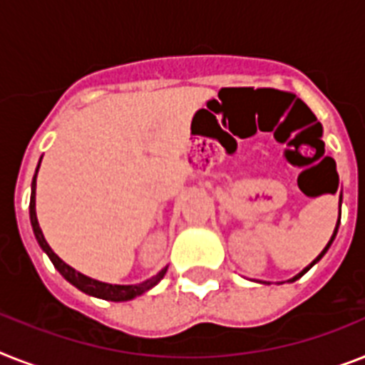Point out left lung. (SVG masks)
Segmentation results:
<instances>
[{
    "label": "left lung",
    "mask_w": 365,
    "mask_h": 365,
    "mask_svg": "<svg viewBox=\"0 0 365 365\" xmlns=\"http://www.w3.org/2000/svg\"><path fill=\"white\" fill-rule=\"evenodd\" d=\"M336 190H338V188H336ZM339 205H341V201H339ZM338 225H339V222H338ZM338 225H336V231H334V235H332V239H330V242H328V244H327V248H324V250H323V252H321V254H319V257H317V259H315V261H313V263H312V264H315V263H317L319 259H321V257H323V255H324V254H327V252H328V248H330V244H332V242H334V239H336V233H338ZM312 264H309V267H306V269H304V270H302V272L298 274V276H294V278H293V279H291V282H294V279H298V278H300V276H302V274H306V272H308V270H309V269H312Z\"/></svg>",
    "instance_id": "1"
}]
</instances>
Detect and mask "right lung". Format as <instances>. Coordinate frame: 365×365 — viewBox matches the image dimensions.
<instances>
[{"label":"right lung","instance_id":"1","mask_svg":"<svg viewBox=\"0 0 365 365\" xmlns=\"http://www.w3.org/2000/svg\"><path fill=\"white\" fill-rule=\"evenodd\" d=\"M38 170V168H37ZM29 218H31V225H33V233H35V237H37L38 244H41V248L44 250L48 254V257H50V261L53 263V267H56L57 270H59V274H61L63 278L67 279V282H71L74 287H78L80 291H83V293L91 294V297H96V298H104V300H111V302H125V300H132L134 297H138V294H143L145 291H149V289L155 287L158 282H160L162 278H164L165 270H168V267L165 269H162L160 272L156 274V276H153L150 279H147V282H143V284L140 285H111V284H102V282H96V279L93 278H87V276H83V274L76 272V270L72 269V267H68L65 261H61V259L57 257L56 254L52 252V248L48 246L46 239H44V235H42L41 227H38V222H37V212H35V177H33V182H31V201H29Z\"/></svg>","mask_w":365,"mask_h":365}]
</instances>
